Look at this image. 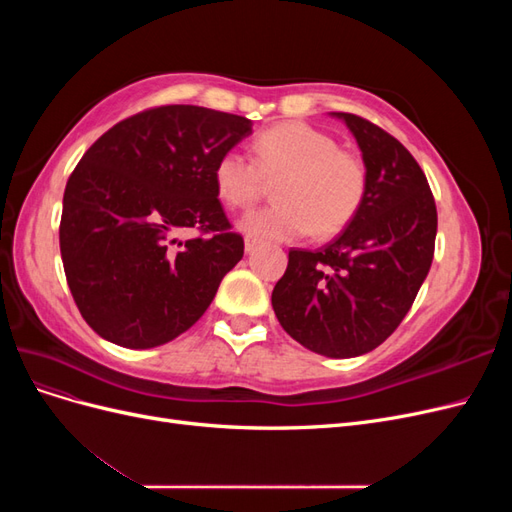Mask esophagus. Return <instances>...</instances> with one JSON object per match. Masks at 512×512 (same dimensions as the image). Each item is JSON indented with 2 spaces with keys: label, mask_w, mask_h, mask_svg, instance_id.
Masks as SVG:
<instances>
[{
  "label": "esophagus",
  "mask_w": 512,
  "mask_h": 512,
  "mask_svg": "<svg viewBox=\"0 0 512 512\" xmlns=\"http://www.w3.org/2000/svg\"><path fill=\"white\" fill-rule=\"evenodd\" d=\"M258 245H260V239H254V237H250V235L245 237V252H247V254L254 252Z\"/></svg>",
  "instance_id": "esophagus-1"
}]
</instances>
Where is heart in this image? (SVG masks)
I'll return each mask as SVG.
<instances>
[{"label": "heart", "instance_id": "obj_1", "mask_svg": "<svg viewBox=\"0 0 512 512\" xmlns=\"http://www.w3.org/2000/svg\"><path fill=\"white\" fill-rule=\"evenodd\" d=\"M275 188L277 205L241 220V230L260 241L297 239L314 230L335 237L359 215L369 185L367 164L356 151L303 121H284L252 141V160L224 151L213 164V185L222 203L247 209Z\"/></svg>", "mask_w": 512, "mask_h": 512}]
</instances>
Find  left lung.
<instances>
[{
	"mask_svg": "<svg viewBox=\"0 0 512 512\" xmlns=\"http://www.w3.org/2000/svg\"><path fill=\"white\" fill-rule=\"evenodd\" d=\"M333 115L361 147L365 203L322 250L292 247L271 303L301 346L348 359L378 348L406 318L431 267L438 211L421 166L395 136L359 115Z\"/></svg>",
	"mask_w": 512,
	"mask_h": 512,
	"instance_id": "left-lung-1",
	"label": "left lung"
}]
</instances>
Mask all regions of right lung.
<instances>
[{
    "label": "right lung",
    "instance_id": "obj_1",
    "mask_svg": "<svg viewBox=\"0 0 512 512\" xmlns=\"http://www.w3.org/2000/svg\"><path fill=\"white\" fill-rule=\"evenodd\" d=\"M252 134L247 117L147 108L104 132L66 183L59 250L85 322L123 348H156L207 312L243 258L213 164ZM201 235L179 242L181 229Z\"/></svg>",
    "mask_w": 512,
    "mask_h": 512
}]
</instances>
